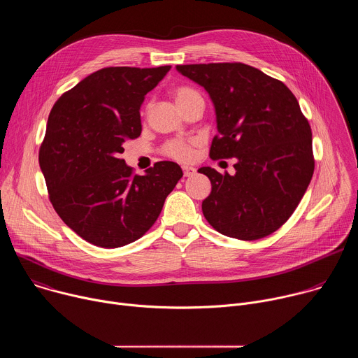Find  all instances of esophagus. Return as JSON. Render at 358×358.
Here are the masks:
<instances>
[{"mask_svg":"<svg viewBox=\"0 0 358 358\" xmlns=\"http://www.w3.org/2000/svg\"><path fill=\"white\" fill-rule=\"evenodd\" d=\"M195 169L194 167H189V166H182V173H184V177H192L195 174Z\"/></svg>","mask_w":358,"mask_h":358,"instance_id":"1","label":"esophagus"}]
</instances>
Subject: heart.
Instances as JSON below:
<instances>
[{
	"mask_svg": "<svg viewBox=\"0 0 358 358\" xmlns=\"http://www.w3.org/2000/svg\"><path fill=\"white\" fill-rule=\"evenodd\" d=\"M173 96L178 108L184 106L188 100H191L195 96H199L196 90L188 87V86H178L173 90ZM164 152L178 162H188L192 159V144L184 140H173L166 144Z\"/></svg>",
	"mask_w": 358,
	"mask_h": 358,
	"instance_id": "b5f03b06",
	"label": "heart"
}]
</instances>
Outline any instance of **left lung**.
I'll use <instances>...</instances> for the list:
<instances>
[{
	"label": "left lung",
	"instance_id": "obj_1",
	"mask_svg": "<svg viewBox=\"0 0 358 358\" xmlns=\"http://www.w3.org/2000/svg\"><path fill=\"white\" fill-rule=\"evenodd\" d=\"M213 100L218 134L210 157L236 159L235 174L211 167L202 214L220 234L261 239L278 231L308 189L315 159L312 129L289 87L245 64L177 65Z\"/></svg>",
	"mask_w": 358,
	"mask_h": 358
}]
</instances>
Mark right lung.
Instances as JSON below:
<instances>
[{
  "label": "right lung",
  "instance_id": "1",
  "mask_svg": "<svg viewBox=\"0 0 358 358\" xmlns=\"http://www.w3.org/2000/svg\"><path fill=\"white\" fill-rule=\"evenodd\" d=\"M171 66L103 68L65 92L49 113L39 167L62 221L85 241L120 248L155 224L182 177L159 162L133 174L120 155L141 133L140 108Z\"/></svg>",
  "mask_w": 358,
  "mask_h": 358
}]
</instances>
